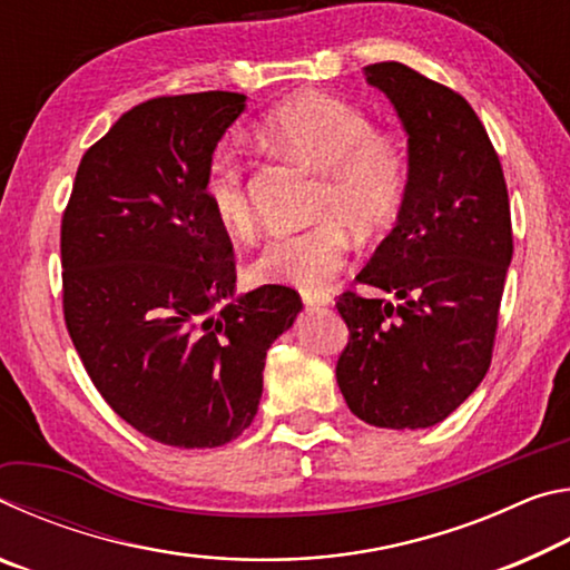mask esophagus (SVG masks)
<instances>
[{
    "label": "esophagus",
    "mask_w": 570,
    "mask_h": 570,
    "mask_svg": "<svg viewBox=\"0 0 570 570\" xmlns=\"http://www.w3.org/2000/svg\"><path fill=\"white\" fill-rule=\"evenodd\" d=\"M302 298H304V304L306 306H326L332 302V296L330 294H324V292H302Z\"/></svg>",
    "instance_id": "esophagus-1"
}]
</instances>
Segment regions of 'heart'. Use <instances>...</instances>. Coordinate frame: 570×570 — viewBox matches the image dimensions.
I'll list each match as a JSON object with an SVG mask.
<instances>
[{
    "label": "heart",
    "instance_id": "b5f03b06",
    "mask_svg": "<svg viewBox=\"0 0 570 570\" xmlns=\"http://www.w3.org/2000/svg\"><path fill=\"white\" fill-rule=\"evenodd\" d=\"M262 138L322 173L314 218L302 234L268 238L250 262V274L266 284L320 292L340 272L350 250L344 226L370 238L392 228L410 193L407 153L390 135L374 132L356 105L324 92H304L278 102L262 122ZM206 206L230 234L254 228L244 163L230 148L208 158Z\"/></svg>",
    "mask_w": 570,
    "mask_h": 570
}]
</instances>
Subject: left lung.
Returning a JSON list of instances; mask_svg holds the SVG:
<instances>
[{
  "label": "left lung",
  "mask_w": 570,
  "mask_h": 570,
  "mask_svg": "<svg viewBox=\"0 0 570 570\" xmlns=\"http://www.w3.org/2000/svg\"><path fill=\"white\" fill-rule=\"evenodd\" d=\"M407 132L410 193L356 282L387 298H336L350 342L336 382L374 428H432L485 377L513 258L498 153L468 100L402 62L364 67Z\"/></svg>",
  "instance_id": "obj_1"
}]
</instances>
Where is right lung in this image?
<instances>
[{
  "label": "right lung",
  "mask_w": 570,
  "mask_h": 570,
  "mask_svg": "<svg viewBox=\"0 0 570 570\" xmlns=\"http://www.w3.org/2000/svg\"><path fill=\"white\" fill-rule=\"evenodd\" d=\"M246 95L135 105L85 153L62 216V308L102 400L170 448H218L256 417L288 286L236 296L234 246L204 176Z\"/></svg>",
  "instance_id": "add662e5"
}]
</instances>
